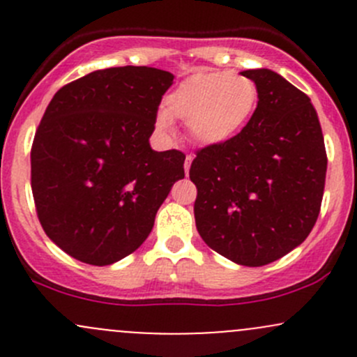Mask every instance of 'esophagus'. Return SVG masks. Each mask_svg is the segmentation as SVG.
<instances>
[{
	"label": "esophagus",
	"mask_w": 357,
	"mask_h": 357,
	"mask_svg": "<svg viewBox=\"0 0 357 357\" xmlns=\"http://www.w3.org/2000/svg\"><path fill=\"white\" fill-rule=\"evenodd\" d=\"M192 160H193L192 155H186V158H185V172L190 171V165H192Z\"/></svg>",
	"instance_id": "1"
}]
</instances>
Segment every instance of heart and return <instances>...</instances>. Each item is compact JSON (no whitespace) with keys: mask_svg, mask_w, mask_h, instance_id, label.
<instances>
[{"mask_svg":"<svg viewBox=\"0 0 357 357\" xmlns=\"http://www.w3.org/2000/svg\"><path fill=\"white\" fill-rule=\"evenodd\" d=\"M259 103V88L248 75L231 70H200L179 82L157 115L158 131H171V119L188 124L200 146H219L243 131Z\"/></svg>","mask_w":357,"mask_h":357,"instance_id":"heart-1","label":"heart"}]
</instances>
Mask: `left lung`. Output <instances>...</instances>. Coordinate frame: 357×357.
Segmentation results:
<instances>
[{
    "mask_svg": "<svg viewBox=\"0 0 357 357\" xmlns=\"http://www.w3.org/2000/svg\"><path fill=\"white\" fill-rule=\"evenodd\" d=\"M242 74L257 84V109L231 142L197 150L190 179L202 240L229 261L257 268L307 238L328 158L305 93L268 68Z\"/></svg>",
    "mask_w": 357,
    "mask_h": 357,
    "instance_id": "1",
    "label": "left lung"
}]
</instances>
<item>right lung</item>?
<instances>
[{
    "label": "right lung",
    "instance_id": "1",
    "mask_svg": "<svg viewBox=\"0 0 357 357\" xmlns=\"http://www.w3.org/2000/svg\"><path fill=\"white\" fill-rule=\"evenodd\" d=\"M174 75L153 67L95 70L60 88L31 149L36 212L70 257L109 266L150 235L185 153L155 152L149 138Z\"/></svg>",
    "mask_w": 357,
    "mask_h": 357
}]
</instances>
